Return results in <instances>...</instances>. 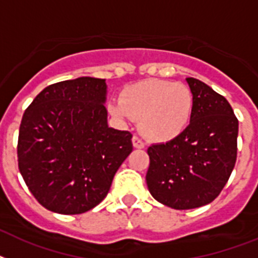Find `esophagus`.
Listing matches in <instances>:
<instances>
[{
    "label": "esophagus",
    "mask_w": 258,
    "mask_h": 258,
    "mask_svg": "<svg viewBox=\"0 0 258 258\" xmlns=\"http://www.w3.org/2000/svg\"><path fill=\"white\" fill-rule=\"evenodd\" d=\"M133 144L135 148H144V146H146V143H144L143 140L140 139L139 136H136V135H134V138H133Z\"/></svg>",
    "instance_id": "34e87169"
}]
</instances>
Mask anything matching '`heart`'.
<instances>
[{"label":"heart","instance_id":"obj_1","mask_svg":"<svg viewBox=\"0 0 258 258\" xmlns=\"http://www.w3.org/2000/svg\"><path fill=\"white\" fill-rule=\"evenodd\" d=\"M194 94L188 86L151 78L124 87L110 112L122 120H140V130L154 142H168L184 133L194 112Z\"/></svg>","mask_w":258,"mask_h":258}]
</instances>
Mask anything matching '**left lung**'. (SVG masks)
Returning a JSON list of instances; mask_svg holds the SVG:
<instances>
[{
    "instance_id": "8db88e82",
    "label": "left lung",
    "mask_w": 258,
    "mask_h": 258,
    "mask_svg": "<svg viewBox=\"0 0 258 258\" xmlns=\"http://www.w3.org/2000/svg\"><path fill=\"white\" fill-rule=\"evenodd\" d=\"M187 82L195 100L189 124L175 139L147 150L148 190L155 200L173 209L212 203L237 158L238 120L229 102L204 82Z\"/></svg>"
}]
</instances>
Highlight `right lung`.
Instances as JSON below:
<instances>
[{
  "instance_id": "right-lung-1",
  "label": "right lung",
  "mask_w": 258,
  "mask_h": 258,
  "mask_svg": "<svg viewBox=\"0 0 258 258\" xmlns=\"http://www.w3.org/2000/svg\"><path fill=\"white\" fill-rule=\"evenodd\" d=\"M106 93L104 79L58 82L25 111L18 168L37 202L51 212L79 215L96 207L133 151V134L108 127Z\"/></svg>"
}]
</instances>
